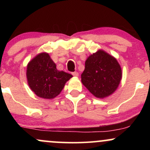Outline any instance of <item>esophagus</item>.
<instances>
[{
  "mask_svg": "<svg viewBox=\"0 0 150 150\" xmlns=\"http://www.w3.org/2000/svg\"><path fill=\"white\" fill-rule=\"evenodd\" d=\"M72 75L75 77H77L79 75V73L77 72H73V73H72Z\"/></svg>",
  "mask_w": 150,
  "mask_h": 150,
  "instance_id": "34e87169",
  "label": "esophagus"
}]
</instances>
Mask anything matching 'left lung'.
Here are the masks:
<instances>
[{
  "instance_id": "obj_1",
  "label": "left lung",
  "mask_w": 150,
  "mask_h": 150,
  "mask_svg": "<svg viewBox=\"0 0 150 150\" xmlns=\"http://www.w3.org/2000/svg\"><path fill=\"white\" fill-rule=\"evenodd\" d=\"M122 78L119 63L112 56L99 50L89 56L81 75V81L97 98H104L116 91Z\"/></svg>"
}]
</instances>
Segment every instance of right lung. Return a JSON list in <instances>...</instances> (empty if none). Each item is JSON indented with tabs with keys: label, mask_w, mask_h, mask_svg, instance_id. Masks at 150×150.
<instances>
[{
	"label": "right lung",
	"mask_w": 150,
	"mask_h": 150,
	"mask_svg": "<svg viewBox=\"0 0 150 150\" xmlns=\"http://www.w3.org/2000/svg\"><path fill=\"white\" fill-rule=\"evenodd\" d=\"M27 78L32 92L38 97L51 99L57 97L73 75L60 71L49 53H41L27 65Z\"/></svg>",
	"instance_id": "add662e5"
}]
</instances>
